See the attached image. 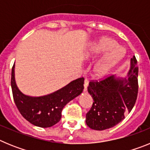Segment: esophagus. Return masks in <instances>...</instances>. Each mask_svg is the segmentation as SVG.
Segmentation results:
<instances>
[{"instance_id":"34e87169","label":"esophagus","mask_w":150,"mask_h":150,"mask_svg":"<svg viewBox=\"0 0 150 150\" xmlns=\"http://www.w3.org/2000/svg\"><path fill=\"white\" fill-rule=\"evenodd\" d=\"M88 79H85L84 81V91H86L87 87H88Z\"/></svg>"}]
</instances>
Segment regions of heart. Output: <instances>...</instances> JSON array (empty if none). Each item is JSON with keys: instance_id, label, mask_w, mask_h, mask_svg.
<instances>
[{"instance_id": "heart-1", "label": "heart", "mask_w": 150, "mask_h": 150, "mask_svg": "<svg viewBox=\"0 0 150 150\" xmlns=\"http://www.w3.org/2000/svg\"><path fill=\"white\" fill-rule=\"evenodd\" d=\"M107 53L95 66V72L98 76H104L122 56L124 50L118 46V43L110 38H102L97 40L87 51L88 59H94Z\"/></svg>"}]
</instances>
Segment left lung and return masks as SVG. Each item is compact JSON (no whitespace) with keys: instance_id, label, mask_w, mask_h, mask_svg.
Returning <instances> with one entry per match:
<instances>
[{"instance_id":"8db88e82","label":"left lung","mask_w":150,"mask_h":150,"mask_svg":"<svg viewBox=\"0 0 150 150\" xmlns=\"http://www.w3.org/2000/svg\"><path fill=\"white\" fill-rule=\"evenodd\" d=\"M137 61L133 56L128 78L114 75L103 79L91 80L88 93L93 98L91 109L86 113V122L90 128L102 131L115 126L132 111L138 93Z\"/></svg>"}]
</instances>
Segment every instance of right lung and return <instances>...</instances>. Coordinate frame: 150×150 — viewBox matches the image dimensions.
Listing matches in <instances>:
<instances>
[{
	"label": "right lung",
	"mask_w": 150,
	"mask_h": 150,
	"mask_svg": "<svg viewBox=\"0 0 150 150\" xmlns=\"http://www.w3.org/2000/svg\"><path fill=\"white\" fill-rule=\"evenodd\" d=\"M15 65L12 67L11 87L13 100L22 116L40 128H49L60 121L64 107L83 92L84 78H78L50 95L30 97L22 93L15 81Z\"/></svg>",
	"instance_id": "add662e5"
}]
</instances>
